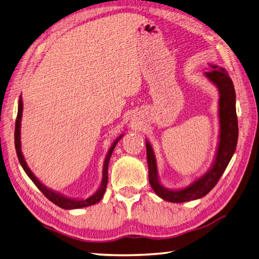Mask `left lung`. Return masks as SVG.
<instances>
[{
	"mask_svg": "<svg viewBox=\"0 0 259 259\" xmlns=\"http://www.w3.org/2000/svg\"><path fill=\"white\" fill-rule=\"evenodd\" d=\"M211 71L204 72V75L213 83L219 91V120L220 134L213 163L209 170L197 178L188 186L180 189H169L161 184L157 173V164L154 151L150 142L147 145V158L149 165V182L154 193L163 200L169 202H185L202 198L213 188L220 180L225 168L233 156L238 137V125L235 108V90L233 82L225 69L215 64H210Z\"/></svg>",
	"mask_w": 259,
	"mask_h": 259,
	"instance_id": "left-lung-1",
	"label": "left lung"
}]
</instances>
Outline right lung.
Listing matches in <instances>:
<instances>
[{
  "mask_svg": "<svg viewBox=\"0 0 259 259\" xmlns=\"http://www.w3.org/2000/svg\"><path fill=\"white\" fill-rule=\"evenodd\" d=\"M22 116H23V101H22V96H19V101H18V110H17V118H16V122H15V149H16V154L18 157V161L21 163L23 169L25 170V173L27 174V176L30 178L36 186L38 187V189L41 191V193L47 197L51 202H54L55 204H57L58 207H60L62 209H79V208H85L89 207V205L95 204L97 202H99L102 200V198L105 194L106 187H107V183H108V164H109V160L110 156L112 154V151H114L116 144L119 142V140L123 137V135L119 136L116 140L114 141V143L111 144V147L108 150V153L105 157L104 161V166H103V178H102V183L101 186L96 190L95 194H93L91 197L86 198V199H75V198H69L66 197L58 191L52 190L51 188H48L47 186L38 180V178L34 175V173L30 170V168L28 167L27 163H26L24 155L22 153V143H21V121H22Z\"/></svg>",
  "mask_w": 259,
  "mask_h": 259,
  "instance_id": "obj_1",
  "label": "right lung"
}]
</instances>
